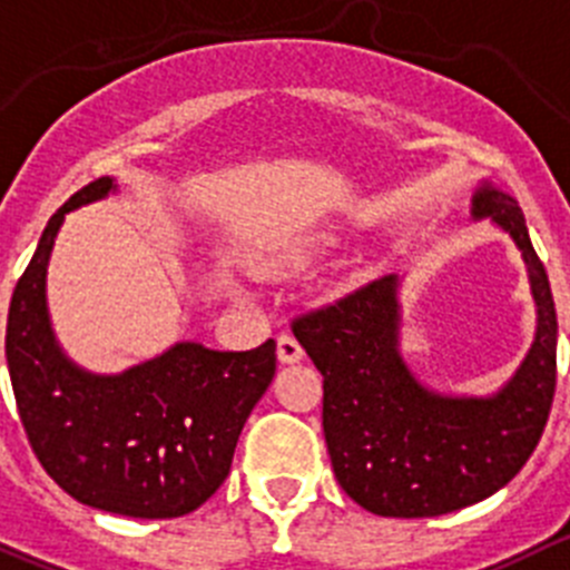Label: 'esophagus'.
Segmentation results:
<instances>
[{
  "mask_svg": "<svg viewBox=\"0 0 570 570\" xmlns=\"http://www.w3.org/2000/svg\"><path fill=\"white\" fill-rule=\"evenodd\" d=\"M276 357H279V363H299L305 357V350H302V344L294 335L282 333L276 338Z\"/></svg>",
  "mask_w": 570,
  "mask_h": 570,
  "instance_id": "obj_1",
  "label": "esophagus"
}]
</instances>
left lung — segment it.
<instances>
[{"label":"left lung","instance_id":"8db88e82","mask_svg":"<svg viewBox=\"0 0 570 570\" xmlns=\"http://www.w3.org/2000/svg\"><path fill=\"white\" fill-rule=\"evenodd\" d=\"M473 220L507 232L525 263L538 330L507 386L453 397L422 386L400 355V276L294 318V335L324 375L322 425L341 490L383 518H436L501 490L532 456L557 386V311L518 200L492 184Z\"/></svg>","mask_w":570,"mask_h":570}]
</instances>
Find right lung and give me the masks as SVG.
<instances>
[{
  "label": "right lung",
  "mask_w": 570,
  "mask_h": 570,
  "mask_svg": "<svg viewBox=\"0 0 570 570\" xmlns=\"http://www.w3.org/2000/svg\"><path fill=\"white\" fill-rule=\"evenodd\" d=\"M114 189L108 176L78 189L16 282L4 335L10 383L32 453L75 501L126 518H181L229 475L237 436L276 372V344L218 352L181 341L119 375L78 366L52 333L47 265L67 213Z\"/></svg>",
  "instance_id": "add662e5"
}]
</instances>
